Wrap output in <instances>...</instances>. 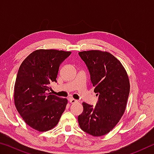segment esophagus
I'll return each instance as SVG.
<instances>
[{"label":"esophagus","mask_w":154,"mask_h":154,"mask_svg":"<svg viewBox=\"0 0 154 154\" xmlns=\"http://www.w3.org/2000/svg\"><path fill=\"white\" fill-rule=\"evenodd\" d=\"M69 102L71 103V104H74V103H77L78 101L77 100H75V99H74V98H70L69 99Z\"/></svg>","instance_id":"1"}]
</instances>
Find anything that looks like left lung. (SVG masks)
I'll list each match as a JSON object with an SVG mask.
<instances>
[{"label":"left lung","instance_id":"1","mask_svg":"<svg viewBox=\"0 0 154 154\" xmlns=\"http://www.w3.org/2000/svg\"><path fill=\"white\" fill-rule=\"evenodd\" d=\"M88 66L94 92L98 96L95 106L83 103V111L78 116L83 131L94 137L109 133L126 110L130 92L128 76L123 65L107 51L79 52Z\"/></svg>","mask_w":154,"mask_h":154}]
</instances>
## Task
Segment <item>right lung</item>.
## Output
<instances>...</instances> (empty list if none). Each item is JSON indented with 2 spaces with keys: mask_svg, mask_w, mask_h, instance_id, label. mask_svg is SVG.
<instances>
[{
  "mask_svg": "<svg viewBox=\"0 0 154 154\" xmlns=\"http://www.w3.org/2000/svg\"><path fill=\"white\" fill-rule=\"evenodd\" d=\"M71 51L38 49L26 58L18 70L14 86V103L18 113L28 126L37 131L54 128L68 103L48 93L56 78L60 65Z\"/></svg>",
  "mask_w": 154,
  "mask_h": 154,
  "instance_id": "1",
  "label": "right lung"
}]
</instances>
